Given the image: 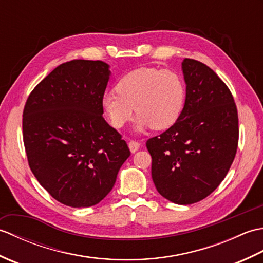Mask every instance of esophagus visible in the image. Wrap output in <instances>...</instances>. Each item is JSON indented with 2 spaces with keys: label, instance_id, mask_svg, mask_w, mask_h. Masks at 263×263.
<instances>
[{
  "label": "esophagus",
  "instance_id": "esophagus-1",
  "mask_svg": "<svg viewBox=\"0 0 263 263\" xmlns=\"http://www.w3.org/2000/svg\"><path fill=\"white\" fill-rule=\"evenodd\" d=\"M128 148H130V152L132 154H135L136 152H138V149L140 148V143H139L138 141L131 140L130 142H128Z\"/></svg>",
  "mask_w": 263,
  "mask_h": 263
}]
</instances>
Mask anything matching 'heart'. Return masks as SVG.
I'll use <instances>...</instances> for the list:
<instances>
[{"instance_id": "b5f03b06", "label": "heart", "mask_w": 263, "mask_h": 263, "mask_svg": "<svg viewBox=\"0 0 263 263\" xmlns=\"http://www.w3.org/2000/svg\"><path fill=\"white\" fill-rule=\"evenodd\" d=\"M115 91L106 92L100 100L103 114L115 128L131 121L136 108L137 132L150 126L165 130L178 120L185 105V83L171 69L132 70L117 81Z\"/></svg>"}]
</instances>
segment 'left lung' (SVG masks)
I'll use <instances>...</instances> for the list:
<instances>
[{
    "mask_svg": "<svg viewBox=\"0 0 263 263\" xmlns=\"http://www.w3.org/2000/svg\"><path fill=\"white\" fill-rule=\"evenodd\" d=\"M185 105L168 130L147 141L152 176L160 195L176 204L206 198L224 180L235 158L238 117L234 98L209 66L182 62Z\"/></svg>",
    "mask_w": 263,
    "mask_h": 263,
    "instance_id": "obj_1",
    "label": "left lung"
}]
</instances>
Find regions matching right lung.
I'll list each match as a JSON object with an SVG mask.
<instances>
[{"label": "right lung", "mask_w": 263, "mask_h": 263, "mask_svg": "<svg viewBox=\"0 0 263 263\" xmlns=\"http://www.w3.org/2000/svg\"><path fill=\"white\" fill-rule=\"evenodd\" d=\"M109 77L103 61L65 62L38 83L24 109L31 172L55 200L73 208L100 202L130 156L100 107Z\"/></svg>", "instance_id": "right-lung-1"}]
</instances>
